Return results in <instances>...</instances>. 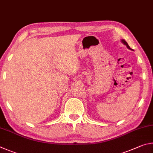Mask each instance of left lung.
I'll list each match as a JSON object with an SVG mask.
<instances>
[{
  "label": "left lung",
  "instance_id": "obj_1",
  "mask_svg": "<svg viewBox=\"0 0 153 153\" xmlns=\"http://www.w3.org/2000/svg\"><path fill=\"white\" fill-rule=\"evenodd\" d=\"M122 42H123V43H124V44L126 45V46H127V48H129V49H130V46H129V45H128V43L126 42L125 41V40H124V39H122Z\"/></svg>",
  "mask_w": 153,
  "mask_h": 153
}]
</instances>
